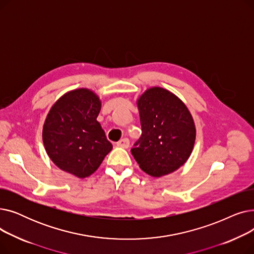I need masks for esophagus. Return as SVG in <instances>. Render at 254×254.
<instances>
[{"label":"esophagus","instance_id":"esophagus-1","mask_svg":"<svg viewBox=\"0 0 254 254\" xmlns=\"http://www.w3.org/2000/svg\"><path fill=\"white\" fill-rule=\"evenodd\" d=\"M117 146H118V147H122V148H128L129 141H128L127 138H124V139H122V140L117 142Z\"/></svg>","mask_w":254,"mask_h":254}]
</instances>
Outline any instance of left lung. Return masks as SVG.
Returning a JSON list of instances; mask_svg holds the SVG:
<instances>
[{
    "label": "left lung",
    "mask_w": 254,
    "mask_h": 254,
    "mask_svg": "<svg viewBox=\"0 0 254 254\" xmlns=\"http://www.w3.org/2000/svg\"><path fill=\"white\" fill-rule=\"evenodd\" d=\"M142 135L130 149L139 167L152 177L178 170L195 141L193 118L185 104L163 87L146 89L137 101Z\"/></svg>",
    "instance_id": "1"
}]
</instances>
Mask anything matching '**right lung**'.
I'll use <instances>...</instances> for the list:
<instances>
[{
	"mask_svg": "<svg viewBox=\"0 0 254 254\" xmlns=\"http://www.w3.org/2000/svg\"><path fill=\"white\" fill-rule=\"evenodd\" d=\"M101 100L87 88L65 92L48 112L42 138L45 150L58 168L85 178L95 173L112 150L97 117Z\"/></svg>",
	"mask_w": 254,
	"mask_h": 254,
	"instance_id": "1",
	"label": "right lung"
}]
</instances>
